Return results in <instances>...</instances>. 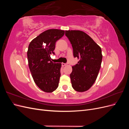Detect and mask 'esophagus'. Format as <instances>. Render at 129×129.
Returning <instances> with one entry per match:
<instances>
[{
    "mask_svg": "<svg viewBox=\"0 0 129 129\" xmlns=\"http://www.w3.org/2000/svg\"><path fill=\"white\" fill-rule=\"evenodd\" d=\"M66 65V63H62V66H65Z\"/></svg>",
    "mask_w": 129,
    "mask_h": 129,
    "instance_id": "esophagus-1",
    "label": "esophagus"
}]
</instances>
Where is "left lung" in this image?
<instances>
[{"label": "left lung", "instance_id": "obj_1", "mask_svg": "<svg viewBox=\"0 0 129 129\" xmlns=\"http://www.w3.org/2000/svg\"><path fill=\"white\" fill-rule=\"evenodd\" d=\"M72 46L74 57L79 59L70 74L72 87L79 92L88 90L95 82L102 60L100 47L81 30H66Z\"/></svg>", "mask_w": 129, "mask_h": 129}]
</instances>
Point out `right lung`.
I'll return each mask as SVG.
<instances>
[{"label":"right lung","instance_id":"obj_1","mask_svg":"<svg viewBox=\"0 0 129 129\" xmlns=\"http://www.w3.org/2000/svg\"><path fill=\"white\" fill-rule=\"evenodd\" d=\"M64 31L51 29L41 33L30 42L27 51L28 66L34 82L42 91L52 92L57 89L61 63H53L50 55L55 53V43Z\"/></svg>","mask_w":129,"mask_h":129}]
</instances>
